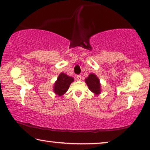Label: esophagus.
<instances>
[{
	"label": "esophagus",
	"instance_id": "34e87169",
	"mask_svg": "<svg viewBox=\"0 0 150 150\" xmlns=\"http://www.w3.org/2000/svg\"><path fill=\"white\" fill-rule=\"evenodd\" d=\"M77 79L78 81H81V75H77Z\"/></svg>",
	"mask_w": 150,
	"mask_h": 150
}]
</instances>
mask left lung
<instances>
[{
  "mask_svg": "<svg viewBox=\"0 0 150 150\" xmlns=\"http://www.w3.org/2000/svg\"><path fill=\"white\" fill-rule=\"evenodd\" d=\"M85 82L86 83L89 90L95 95H99L101 93V84L96 75L90 73L88 77L85 79Z\"/></svg>",
  "mask_w": 150,
  "mask_h": 150,
  "instance_id": "obj_1",
  "label": "left lung"
}]
</instances>
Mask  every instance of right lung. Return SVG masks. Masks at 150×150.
I'll return each instance as SVG.
<instances>
[{"mask_svg":"<svg viewBox=\"0 0 150 150\" xmlns=\"http://www.w3.org/2000/svg\"><path fill=\"white\" fill-rule=\"evenodd\" d=\"M73 81L74 78L68 76L65 73H61L58 77L57 81L54 83V92L59 96H61L67 91L71 83Z\"/></svg>","mask_w":150,"mask_h":150,"instance_id":"right-lung-1","label":"right lung"}]
</instances>
